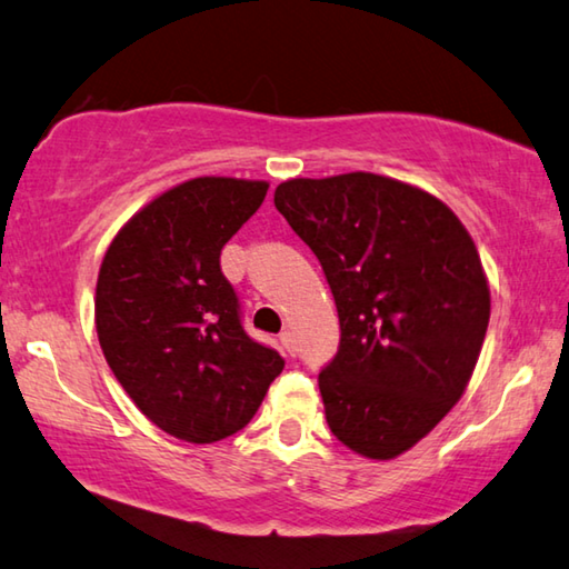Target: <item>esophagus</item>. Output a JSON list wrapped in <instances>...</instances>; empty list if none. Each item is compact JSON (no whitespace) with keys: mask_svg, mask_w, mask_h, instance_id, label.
Here are the masks:
<instances>
[{"mask_svg":"<svg viewBox=\"0 0 569 569\" xmlns=\"http://www.w3.org/2000/svg\"><path fill=\"white\" fill-rule=\"evenodd\" d=\"M281 346H283V351L286 353H296V339H293V333L291 331H281Z\"/></svg>","mask_w":569,"mask_h":569,"instance_id":"esophagus-1","label":"esophagus"}]
</instances>
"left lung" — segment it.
<instances>
[{
  "mask_svg": "<svg viewBox=\"0 0 569 569\" xmlns=\"http://www.w3.org/2000/svg\"><path fill=\"white\" fill-rule=\"evenodd\" d=\"M273 203L321 261L341 323L319 373L333 437L387 461L461 399L489 323L477 246L437 196L373 172L293 178Z\"/></svg>",
  "mask_w": 569,
  "mask_h": 569,
  "instance_id": "8db88e82",
  "label": "left lung"
}]
</instances>
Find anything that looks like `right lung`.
Wrapping results in <instances>:
<instances>
[{"instance_id":"1","label":"right lung","mask_w":569,"mask_h":569,"mask_svg":"<svg viewBox=\"0 0 569 569\" xmlns=\"http://www.w3.org/2000/svg\"><path fill=\"white\" fill-rule=\"evenodd\" d=\"M266 180L203 176L142 206L102 258L94 326L104 359L166 435L213 445L253 419L283 371L240 326L220 250L261 208Z\"/></svg>"}]
</instances>
